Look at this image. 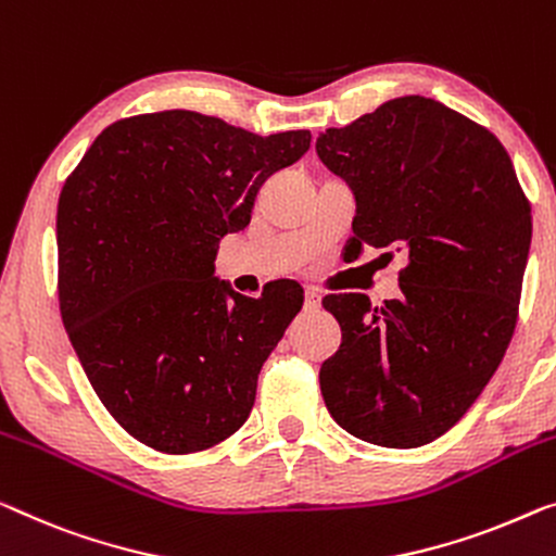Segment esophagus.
<instances>
[{
    "mask_svg": "<svg viewBox=\"0 0 556 556\" xmlns=\"http://www.w3.org/2000/svg\"><path fill=\"white\" fill-rule=\"evenodd\" d=\"M319 306H321V296L314 292V289H306V292H304V309L317 312Z\"/></svg>",
    "mask_w": 556,
    "mask_h": 556,
    "instance_id": "esophagus-1",
    "label": "esophagus"
}]
</instances>
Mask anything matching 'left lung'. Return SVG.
I'll use <instances>...</instances> for the list:
<instances>
[{
    "instance_id": "obj_1",
    "label": "left lung",
    "mask_w": 556,
    "mask_h": 556,
    "mask_svg": "<svg viewBox=\"0 0 556 556\" xmlns=\"http://www.w3.org/2000/svg\"><path fill=\"white\" fill-rule=\"evenodd\" d=\"M317 154L357 199L352 250L407 254L400 300L321 302L342 327L319 369L321 396L364 442L429 444L477 402L511 342L532 206L500 139L427 97L327 129Z\"/></svg>"
}]
</instances>
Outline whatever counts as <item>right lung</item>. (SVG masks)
Listing matches in <instances>:
<instances>
[{"mask_svg": "<svg viewBox=\"0 0 556 556\" xmlns=\"http://www.w3.org/2000/svg\"><path fill=\"white\" fill-rule=\"evenodd\" d=\"M306 129L260 137L169 110L106 127L56 206L60 312L99 400L137 442L192 454L250 417L262 364L302 309V287L260 300L214 277L222 237L250 225Z\"/></svg>", "mask_w": 556, "mask_h": 556, "instance_id": "obj_1", "label": "right lung"}]
</instances>
